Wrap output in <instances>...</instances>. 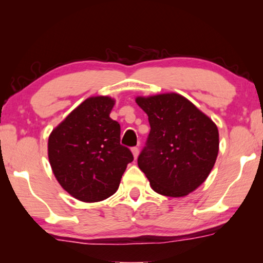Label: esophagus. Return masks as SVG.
<instances>
[{
    "mask_svg": "<svg viewBox=\"0 0 263 263\" xmlns=\"http://www.w3.org/2000/svg\"><path fill=\"white\" fill-rule=\"evenodd\" d=\"M132 154H133V158L137 159L138 155H139V148L138 147H132Z\"/></svg>",
    "mask_w": 263,
    "mask_h": 263,
    "instance_id": "1",
    "label": "esophagus"
}]
</instances>
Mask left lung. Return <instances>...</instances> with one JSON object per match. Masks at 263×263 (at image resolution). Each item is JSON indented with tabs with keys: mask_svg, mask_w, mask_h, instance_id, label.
<instances>
[{
	"mask_svg": "<svg viewBox=\"0 0 263 263\" xmlns=\"http://www.w3.org/2000/svg\"><path fill=\"white\" fill-rule=\"evenodd\" d=\"M151 131L138 158L152 189L183 197L201 185L215 166L219 133L212 119L175 92L136 99Z\"/></svg>",
	"mask_w": 263,
	"mask_h": 263,
	"instance_id": "obj_1",
	"label": "left lung"
}]
</instances>
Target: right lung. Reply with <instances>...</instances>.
I'll return each mask as SVG.
<instances>
[{
    "label": "right lung",
    "mask_w": 263,
    "mask_h": 263,
    "mask_svg": "<svg viewBox=\"0 0 263 263\" xmlns=\"http://www.w3.org/2000/svg\"><path fill=\"white\" fill-rule=\"evenodd\" d=\"M115 100L94 96L75 108L48 137L53 174L69 195L100 202L117 191L131 151L121 145V126L110 118Z\"/></svg>",
    "instance_id": "1"
}]
</instances>
